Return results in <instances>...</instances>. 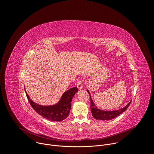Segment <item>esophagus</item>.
<instances>
[{
  "label": "esophagus",
  "instance_id": "esophagus-1",
  "mask_svg": "<svg viewBox=\"0 0 154 154\" xmlns=\"http://www.w3.org/2000/svg\"><path fill=\"white\" fill-rule=\"evenodd\" d=\"M76 85H77V88H78V89H79V90H81V89H82V88H83L82 82L80 80H79V81L77 82Z\"/></svg>",
  "mask_w": 154,
  "mask_h": 154
}]
</instances>
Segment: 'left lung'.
Masks as SVG:
<instances>
[{
  "label": "left lung",
  "mask_w": 154,
  "mask_h": 154,
  "mask_svg": "<svg viewBox=\"0 0 154 154\" xmlns=\"http://www.w3.org/2000/svg\"><path fill=\"white\" fill-rule=\"evenodd\" d=\"M88 93H89L90 96V99H91V112L92 113V116L94 117V119H100V120H111L116 117L118 116L119 115L122 113L124 112H125L126 109L128 108L129 106L131 101L127 105H125L124 108H122L121 109H118V110H114V111H104L102 110V109H100L97 108V106L95 105V103L93 101L91 94L88 90H87Z\"/></svg>",
  "instance_id": "obj_1"
}]
</instances>
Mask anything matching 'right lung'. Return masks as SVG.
<instances>
[{
  "label": "right lung",
  "instance_id": "1",
  "mask_svg": "<svg viewBox=\"0 0 154 154\" xmlns=\"http://www.w3.org/2000/svg\"><path fill=\"white\" fill-rule=\"evenodd\" d=\"M77 91V88L73 87L65 91L56 104L47 106L35 103L30 98L26 91V93L30 105L37 113L50 121H61L69 116L72 99Z\"/></svg>",
  "mask_w": 154,
  "mask_h": 154
}]
</instances>
